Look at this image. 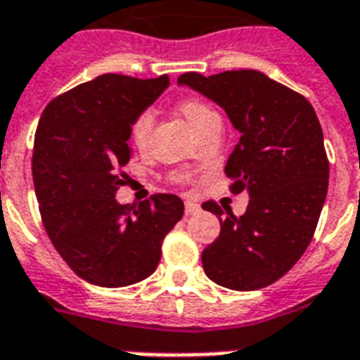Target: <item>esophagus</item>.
<instances>
[{
    "label": "esophagus",
    "mask_w": 360,
    "mask_h": 360,
    "mask_svg": "<svg viewBox=\"0 0 360 360\" xmlns=\"http://www.w3.org/2000/svg\"><path fill=\"white\" fill-rule=\"evenodd\" d=\"M200 210V206L193 200H186V216H195Z\"/></svg>",
    "instance_id": "1"
}]
</instances>
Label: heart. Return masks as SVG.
<instances>
[{"instance_id": "heart-1", "label": "heart", "mask_w": 360, "mask_h": 360, "mask_svg": "<svg viewBox=\"0 0 360 360\" xmlns=\"http://www.w3.org/2000/svg\"><path fill=\"white\" fill-rule=\"evenodd\" d=\"M180 112L186 118V122L189 124V127L197 133V131L202 127V125L210 124L214 120H219L218 112L214 108L205 103L202 99H195V97H189V99H184L180 103ZM152 124H154V116L148 110H144L139 116H135V120L131 122L129 135L131 141L139 150H144L148 146L150 131H152Z\"/></svg>"}]
</instances>
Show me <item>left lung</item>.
Returning <instances> with one entry per match:
<instances>
[{"label":"left lung","mask_w":360,"mask_h":360,"mask_svg":"<svg viewBox=\"0 0 360 360\" xmlns=\"http://www.w3.org/2000/svg\"><path fill=\"white\" fill-rule=\"evenodd\" d=\"M178 84L224 108L238 133L225 174L231 191H246V214L205 202L221 231L202 252L206 276L235 291L280 280L306 252L328 188V160L316 110L304 96L240 69L202 77L184 73Z\"/></svg>","instance_id":"1"}]
</instances>
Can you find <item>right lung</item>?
I'll return each instance as SVG.
<instances>
[{
  "label": "right lung",
  "instance_id": "add662e5",
  "mask_svg": "<svg viewBox=\"0 0 360 360\" xmlns=\"http://www.w3.org/2000/svg\"><path fill=\"white\" fill-rule=\"evenodd\" d=\"M169 77L101 75L56 97L43 110L33 144V186L49 238L77 276L125 287L160 264L161 242L182 219L180 197L114 199L133 158L131 122L167 90Z\"/></svg>",
  "mask_w": 360,
  "mask_h": 360
}]
</instances>
